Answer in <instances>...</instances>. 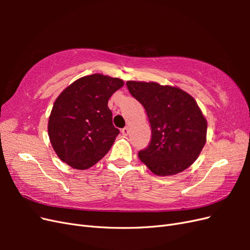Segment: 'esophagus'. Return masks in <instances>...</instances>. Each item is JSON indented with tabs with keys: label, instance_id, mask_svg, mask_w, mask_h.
Returning a JSON list of instances; mask_svg holds the SVG:
<instances>
[{
	"label": "esophagus",
	"instance_id": "34e87169",
	"mask_svg": "<svg viewBox=\"0 0 250 250\" xmlns=\"http://www.w3.org/2000/svg\"><path fill=\"white\" fill-rule=\"evenodd\" d=\"M122 133H123V135H128V133H129V128H128V127L123 128Z\"/></svg>",
	"mask_w": 250,
	"mask_h": 250
}]
</instances>
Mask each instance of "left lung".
Returning a JSON list of instances; mask_svg holds the SVG:
<instances>
[{
  "label": "left lung",
  "mask_w": 250,
  "mask_h": 250,
  "mask_svg": "<svg viewBox=\"0 0 250 250\" xmlns=\"http://www.w3.org/2000/svg\"><path fill=\"white\" fill-rule=\"evenodd\" d=\"M129 93L145 108L152 138L139 157L158 176L175 175L197 160L207 142L208 123L197 102L176 86L127 81Z\"/></svg>",
  "instance_id": "obj_1"
}]
</instances>
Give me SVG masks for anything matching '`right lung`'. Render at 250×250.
I'll return each mask as SVG.
<instances>
[{
    "instance_id": "add662e5",
    "label": "right lung",
    "mask_w": 250,
    "mask_h": 250,
    "mask_svg": "<svg viewBox=\"0 0 250 250\" xmlns=\"http://www.w3.org/2000/svg\"><path fill=\"white\" fill-rule=\"evenodd\" d=\"M124 85L120 78L93 74L74 81L53 105L48 122L51 145L63 163L85 170L106 154L120 133L107 103Z\"/></svg>"
}]
</instances>
